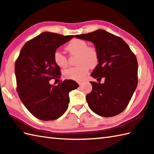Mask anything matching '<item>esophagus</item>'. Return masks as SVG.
<instances>
[{
	"instance_id": "obj_1",
	"label": "esophagus",
	"mask_w": 154,
	"mask_h": 154,
	"mask_svg": "<svg viewBox=\"0 0 154 154\" xmlns=\"http://www.w3.org/2000/svg\"><path fill=\"white\" fill-rule=\"evenodd\" d=\"M78 83H79V85H80V86H82V85H83V84H84V82H78Z\"/></svg>"
}]
</instances>
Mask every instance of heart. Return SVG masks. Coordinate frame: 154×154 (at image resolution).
Here are the masks:
<instances>
[{"label": "heart", "mask_w": 154, "mask_h": 154, "mask_svg": "<svg viewBox=\"0 0 154 154\" xmlns=\"http://www.w3.org/2000/svg\"><path fill=\"white\" fill-rule=\"evenodd\" d=\"M71 54L77 55L76 63L77 65L70 67L63 71V75L66 79L81 81L88 73L89 66L94 68L98 63V54L94 47L88 46L85 41L80 39L71 40L66 47ZM54 60L60 67L67 66V58L60 50H56L54 53Z\"/></svg>", "instance_id": "b5f03b06"}]
</instances>
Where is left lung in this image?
I'll list each match as a JSON object with an SVG mask.
<instances>
[{
    "label": "left lung",
    "instance_id": "left-lung-1",
    "mask_svg": "<svg viewBox=\"0 0 154 154\" xmlns=\"http://www.w3.org/2000/svg\"><path fill=\"white\" fill-rule=\"evenodd\" d=\"M75 38L93 42L98 64L91 74L92 90L86 96L89 108L104 117L118 115L127 108L137 86L138 64L135 55L122 38L97 29ZM102 78L105 82L100 83Z\"/></svg>",
    "mask_w": 154,
    "mask_h": 154
}]
</instances>
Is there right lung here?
<instances>
[{"instance_id": "add662e5", "label": "right lung", "mask_w": 154, "mask_h": 154, "mask_svg": "<svg viewBox=\"0 0 154 154\" xmlns=\"http://www.w3.org/2000/svg\"><path fill=\"white\" fill-rule=\"evenodd\" d=\"M73 37L42 33L25 44L15 62L19 98L30 113L42 121H53L62 116L68 108L69 92L79 87L70 79L57 85L49 83L61 75L54 60V52Z\"/></svg>"}]
</instances>
